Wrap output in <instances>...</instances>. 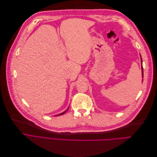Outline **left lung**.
Here are the masks:
<instances>
[{
  "instance_id": "1",
  "label": "left lung",
  "mask_w": 157,
  "mask_h": 157,
  "mask_svg": "<svg viewBox=\"0 0 157 157\" xmlns=\"http://www.w3.org/2000/svg\"><path fill=\"white\" fill-rule=\"evenodd\" d=\"M142 75H144V72H143V67H142Z\"/></svg>"
}]
</instances>
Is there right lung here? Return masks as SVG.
<instances>
[{
  "label": "right lung",
  "mask_w": 157,
  "mask_h": 157,
  "mask_svg": "<svg viewBox=\"0 0 157 157\" xmlns=\"http://www.w3.org/2000/svg\"><path fill=\"white\" fill-rule=\"evenodd\" d=\"M65 113V112H63V113H61V114H60V115H62V114H63V113Z\"/></svg>",
  "instance_id": "add662e5"
}]
</instances>
